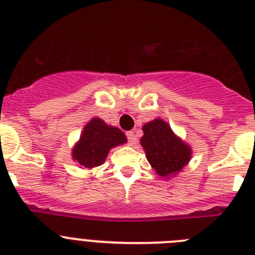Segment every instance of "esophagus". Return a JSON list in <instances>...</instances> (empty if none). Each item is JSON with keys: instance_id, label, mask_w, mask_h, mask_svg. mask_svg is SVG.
I'll use <instances>...</instances> for the list:
<instances>
[{"instance_id": "esophagus-1", "label": "esophagus", "mask_w": 255, "mask_h": 255, "mask_svg": "<svg viewBox=\"0 0 255 255\" xmlns=\"http://www.w3.org/2000/svg\"><path fill=\"white\" fill-rule=\"evenodd\" d=\"M126 136H128V140H129L130 144H135V141H136V136H135L134 131H128L126 132Z\"/></svg>"}]
</instances>
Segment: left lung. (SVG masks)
Instances as JSON below:
<instances>
[{"label":"left lung","instance_id":"8db88e82","mask_svg":"<svg viewBox=\"0 0 255 255\" xmlns=\"http://www.w3.org/2000/svg\"><path fill=\"white\" fill-rule=\"evenodd\" d=\"M140 139L148 162L162 177L175 176L191 158V149L185 141L173 134L170 125L155 119L143 126Z\"/></svg>","mask_w":255,"mask_h":255}]
</instances>
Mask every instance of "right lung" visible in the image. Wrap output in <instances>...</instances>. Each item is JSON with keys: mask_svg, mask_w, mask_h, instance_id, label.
Returning a JSON list of instances; mask_svg holds the SVG:
<instances>
[{"mask_svg": "<svg viewBox=\"0 0 255 255\" xmlns=\"http://www.w3.org/2000/svg\"><path fill=\"white\" fill-rule=\"evenodd\" d=\"M126 143L120 129L94 117L85 125L83 134L73 149V159L84 168L98 167L107 158L110 149Z\"/></svg>", "mask_w": 255, "mask_h": 255, "instance_id": "1", "label": "right lung"}]
</instances>
